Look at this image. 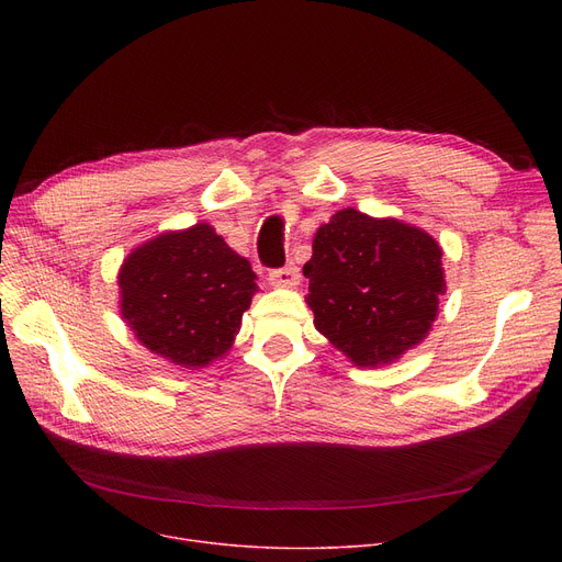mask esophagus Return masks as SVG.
Returning <instances> with one entry per match:
<instances>
[{
  "label": "esophagus",
  "mask_w": 562,
  "mask_h": 562,
  "mask_svg": "<svg viewBox=\"0 0 562 562\" xmlns=\"http://www.w3.org/2000/svg\"><path fill=\"white\" fill-rule=\"evenodd\" d=\"M271 284L273 286H282V289H293L299 282H301V273L293 263L284 266V269H278V271H271L269 276Z\"/></svg>",
  "instance_id": "1"
}]
</instances>
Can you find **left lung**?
<instances>
[{
    "mask_svg": "<svg viewBox=\"0 0 562 562\" xmlns=\"http://www.w3.org/2000/svg\"><path fill=\"white\" fill-rule=\"evenodd\" d=\"M303 273L316 330L362 369L417 348L447 293L441 246L426 229L352 206L316 229Z\"/></svg>",
    "mask_w": 562,
    "mask_h": 562,
    "instance_id": "1",
    "label": "left lung"
}]
</instances>
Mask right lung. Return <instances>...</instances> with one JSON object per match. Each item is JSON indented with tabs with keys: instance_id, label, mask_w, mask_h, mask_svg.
Segmentation results:
<instances>
[{
	"instance_id": "1",
	"label": "right lung",
	"mask_w": 562,
	"mask_h": 562,
	"mask_svg": "<svg viewBox=\"0 0 562 562\" xmlns=\"http://www.w3.org/2000/svg\"><path fill=\"white\" fill-rule=\"evenodd\" d=\"M246 257L210 223L166 229L136 246L117 271L121 316L136 341L195 371L223 360L259 291Z\"/></svg>"
}]
</instances>
